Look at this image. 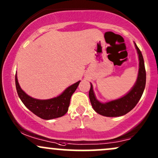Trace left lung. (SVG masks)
I'll return each instance as SVG.
<instances>
[{"label":"left lung","instance_id":"8db88e82","mask_svg":"<svg viewBox=\"0 0 158 158\" xmlns=\"http://www.w3.org/2000/svg\"><path fill=\"white\" fill-rule=\"evenodd\" d=\"M135 44L139 56V72L136 81L132 89L121 98L107 102H101L96 99L93 91V84H90L89 97L93 109L96 113L106 117H120L126 114L136 106L142 96L146 83V72L142 54Z\"/></svg>","mask_w":158,"mask_h":158}]
</instances>
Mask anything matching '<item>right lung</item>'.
Masks as SVG:
<instances>
[{"label": "right lung", "instance_id": "obj_1", "mask_svg": "<svg viewBox=\"0 0 158 158\" xmlns=\"http://www.w3.org/2000/svg\"><path fill=\"white\" fill-rule=\"evenodd\" d=\"M18 96L23 104L35 115L44 120H51L65 115L69 110L72 94L78 86L81 81L66 88L60 95L50 99H38L26 94L20 87L17 74L15 77Z\"/></svg>", "mask_w": 158, "mask_h": 158}]
</instances>
